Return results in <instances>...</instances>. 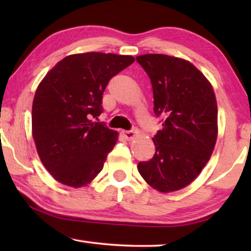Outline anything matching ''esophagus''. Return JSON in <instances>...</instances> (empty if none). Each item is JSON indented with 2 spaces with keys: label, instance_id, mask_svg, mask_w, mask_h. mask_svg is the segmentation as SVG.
Instances as JSON below:
<instances>
[{
  "label": "esophagus",
  "instance_id": "34e87169",
  "mask_svg": "<svg viewBox=\"0 0 251 251\" xmlns=\"http://www.w3.org/2000/svg\"><path fill=\"white\" fill-rule=\"evenodd\" d=\"M122 133H123V135H124V137L126 139H128V141H130V139H133L135 136H137L138 130L136 129V128H131L129 130H123Z\"/></svg>",
  "mask_w": 251,
  "mask_h": 251
}]
</instances>
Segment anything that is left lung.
Here are the masks:
<instances>
[{
  "instance_id": "8db88e82",
  "label": "left lung",
  "mask_w": 251,
  "mask_h": 251,
  "mask_svg": "<svg viewBox=\"0 0 251 251\" xmlns=\"http://www.w3.org/2000/svg\"><path fill=\"white\" fill-rule=\"evenodd\" d=\"M136 61L151 79L154 113L163 128L152 138L155 155L137 169L147 184L161 193L189 185L214 151L217 141V103L210 83L185 59L145 54Z\"/></svg>"
}]
</instances>
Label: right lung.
I'll list each match as a JSON object with an SVG mask.
<instances>
[{
  "label": "right lung",
  "mask_w": 251,
  "mask_h": 251,
  "mask_svg": "<svg viewBox=\"0 0 251 251\" xmlns=\"http://www.w3.org/2000/svg\"><path fill=\"white\" fill-rule=\"evenodd\" d=\"M135 61L129 55L100 52L70 55L37 87L32 130L45 168L62 184L85 186L103 169L117 133L99 116L110 78Z\"/></svg>",
  "instance_id": "obj_1"
}]
</instances>
